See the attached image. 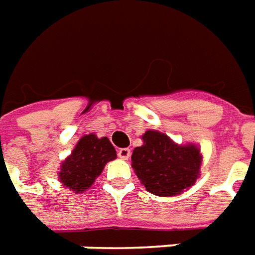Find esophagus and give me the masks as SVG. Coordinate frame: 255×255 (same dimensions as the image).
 I'll return each instance as SVG.
<instances>
[{"label":"esophagus","mask_w":255,"mask_h":255,"mask_svg":"<svg viewBox=\"0 0 255 255\" xmlns=\"http://www.w3.org/2000/svg\"><path fill=\"white\" fill-rule=\"evenodd\" d=\"M118 156H119L122 160H128L131 157V149H128V148H122V149H119V152H118Z\"/></svg>","instance_id":"esophagus-1"}]
</instances>
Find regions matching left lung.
<instances>
[{"mask_svg": "<svg viewBox=\"0 0 255 255\" xmlns=\"http://www.w3.org/2000/svg\"><path fill=\"white\" fill-rule=\"evenodd\" d=\"M140 137L143 145L133 149L131 165L149 193L173 197L196 184L202 164L198 145L177 144L156 129H148Z\"/></svg>", "mask_w": 255, "mask_h": 255, "instance_id": "obj_1", "label": "left lung"}]
</instances>
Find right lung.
<instances>
[{
    "mask_svg": "<svg viewBox=\"0 0 255 255\" xmlns=\"http://www.w3.org/2000/svg\"><path fill=\"white\" fill-rule=\"evenodd\" d=\"M116 151L108 137L95 133L82 136L71 153L61 163L58 178L74 193H85L100 176L108 161L115 160Z\"/></svg>",
    "mask_w": 255,
    "mask_h": 255,
    "instance_id": "right-lung-1",
    "label": "right lung"
}]
</instances>
